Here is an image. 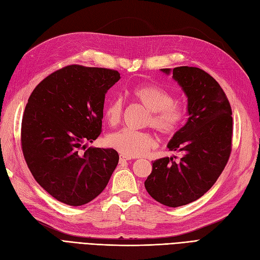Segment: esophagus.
Masks as SVG:
<instances>
[{"mask_svg":"<svg viewBox=\"0 0 260 260\" xmlns=\"http://www.w3.org/2000/svg\"><path fill=\"white\" fill-rule=\"evenodd\" d=\"M129 159H131V157H128V156H124V155H121L119 156V162L120 163H123V162H127V160H129Z\"/></svg>","mask_w":260,"mask_h":260,"instance_id":"34e87169","label":"esophagus"}]
</instances>
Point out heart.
Segmentation results:
<instances>
[{
  "label": "heart",
  "mask_w": 260,
  "mask_h": 260,
  "mask_svg": "<svg viewBox=\"0 0 260 260\" xmlns=\"http://www.w3.org/2000/svg\"><path fill=\"white\" fill-rule=\"evenodd\" d=\"M137 102L150 110L145 123L163 137H172L176 133L186 116V108L181 103L174 101L173 95L164 88L143 84L130 90ZM123 105L121 98L115 97L105 105L104 116L109 124L116 125L121 120ZM108 144L122 155L128 157L141 156L154 145V138L150 132L123 129L110 135Z\"/></svg>",
  "instance_id": "obj_1"
}]
</instances>
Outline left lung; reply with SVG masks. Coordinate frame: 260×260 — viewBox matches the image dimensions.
<instances>
[{"label":"left lung","mask_w":260,"mask_h":260,"mask_svg":"<svg viewBox=\"0 0 260 260\" xmlns=\"http://www.w3.org/2000/svg\"><path fill=\"white\" fill-rule=\"evenodd\" d=\"M172 72L188 97L189 117L167 146L182 156L154 160L144 186L153 199L177 208L202 197L219 178L232 151L233 118L225 93L211 75L193 67Z\"/></svg>","instance_id":"1"}]
</instances>
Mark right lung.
Segmentation results:
<instances>
[{
    "instance_id": "1",
    "label": "right lung",
    "mask_w": 260,
    "mask_h": 260,
    "mask_svg": "<svg viewBox=\"0 0 260 260\" xmlns=\"http://www.w3.org/2000/svg\"><path fill=\"white\" fill-rule=\"evenodd\" d=\"M118 71L72 64L35 87L24 111L20 143L28 168L53 198L83 206L105 188L118 164L114 149L88 147L102 132L105 94Z\"/></svg>"
}]
</instances>
